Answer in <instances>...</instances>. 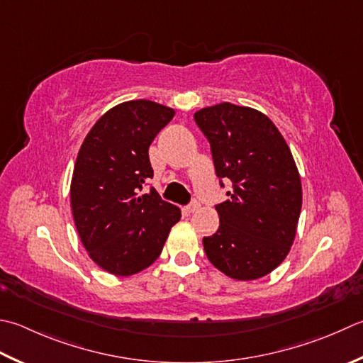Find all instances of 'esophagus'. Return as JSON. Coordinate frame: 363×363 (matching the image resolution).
<instances>
[{"instance_id":"1","label":"esophagus","mask_w":363,"mask_h":363,"mask_svg":"<svg viewBox=\"0 0 363 363\" xmlns=\"http://www.w3.org/2000/svg\"><path fill=\"white\" fill-rule=\"evenodd\" d=\"M201 209V204L198 201H191L189 206H187V211L190 212V214H195V212H198Z\"/></svg>"}]
</instances>
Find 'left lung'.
Wrapping results in <instances>:
<instances>
[{"instance_id":"obj_1","label":"left lung","mask_w":363,"mask_h":363,"mask_svg":"<svg viewBox=\"0 0 363 363\" xmlns=\"http://www.w3.org/2000/svg\"><path fill=\"white\" fill-rule=\"evenodd\" d=\"M194 118L217 176L233 182L228 200L216 206L217 233L203 239L206 257L234 280L261 279L281 264L296 238L302 184L293 154L272 121L250 106L223 102Z\"/></svg>"}]
</instances>
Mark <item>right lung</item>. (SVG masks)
Listing matches in <instances>:
<instances>
[{"label":"right lung","instance_id":"right-lung-1","mask_svg":"<svg viewBox=\"0 0 363 363\" xmlns=\"http://www.w3.org/2000/svg\"><path fill=\"white\" fill-rule=\"evenodd\" d=\"M174 116L169 106L129 101L99 118L78 151L70 182L75 228L89 258L108 274L129 277L159 258L177 206L151 189L149 146Z\"/></svg>","mask_w":363,"mask_h":363}]
</instances>
